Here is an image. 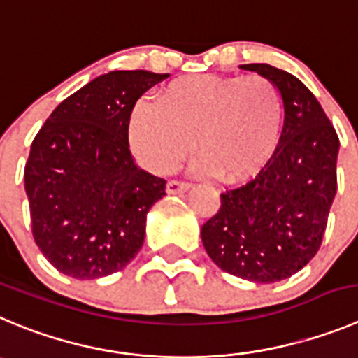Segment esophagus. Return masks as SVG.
I'll return each instance as SVG.
<instances>
[{
	"label": "esophagus",
	"instance_id": "1",
	"mask_svg": "<svg viewBox=\"0 0 358 358\" xmlns=\"http://www.w3.org/2000/svg\"><path fill=\"white\" fill-rule=\"evenodd\" d=\"M190 189V183L178 182V180H169L168 182V194H180V192H187Z\"/></svg>",
	"mask_w": 358,
	"mask_h": 358
}]
</instances>
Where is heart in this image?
<instances>
[{
    "label": "heart",
    "instance_id": "b5f03b06",
    "mask_svg": "<svg viewBox=\"0 0 358 358\" xmlns=\"http://www.w3.org/2000/svg\"><path fill=\"white\" fill-rule=\"evenodd\" d=\"M282 120L280 93L265 76H187L164 85L155 106H134L129 143L153 173L173 171L194 143L196 173L240 183L270 162Z\"/></svg>",
    "mask_w": 358,
    "mask_h": 358
}]
</instances>
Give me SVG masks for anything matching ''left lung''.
Masks as SVG:
<instances>
[{"instance_id": "8db88e82", "label": "left lung", "mask_w": 358, "mask_h": 358, "mask_svg": "<svg viewBox=\"0 0 358 358\" xmlns=\"http://www.w3.org/2000/svg\"><path fill=\"white\" fill-rule=\"evenodd\" d=\"M277 86L285 127L275 153L238 189L220 194L201 240L220 270L250 282L288 279L315 258L337 190L339 139L300 79L266 63L242 65Z\"/></svg>"}]
</instances>
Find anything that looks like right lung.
<instances>
[{
	"label": "right lung",
	"instance_id": "add662e5",
	"mask_svg": "<svg viewBox=\"0 0 358 358\" xmlns=\"http://www.w3.org/2000/svg\"><path fill=\"white\" fill-rule=\"evenodd\" d=\"M166 78L102 73L63 100L33 139L24 168L33 238L65 275H111L143 247L146 213L166 196V180L136 164L129 118L139 96Z\"/></svg>",
	"mask_w": 358,
	"mask_h": 358
}]
</instances>
